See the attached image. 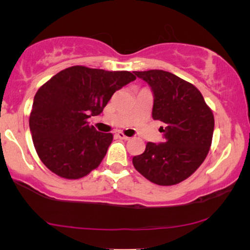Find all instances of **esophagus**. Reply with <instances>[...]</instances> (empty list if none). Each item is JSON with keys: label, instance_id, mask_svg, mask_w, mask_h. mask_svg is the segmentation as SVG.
Returning a JSON list of instances; mask_svg holds the SVG:
<instances>
[{"label": "esophagus", "instance_id": "1", "mask_svg": "<svg viewBox=\"0 0 250 250\" xmlns=\"http://www.w3.org/2000/svg\"><path fill=\"white\" fill-rule=\"evenodd\" d=\"M117 136H118L119 139H123V140H129L128 136H126L124 133H122V132H118L117 133Z\"/></svg>", "mask_w": 250, "mask_h": 250}]
</instances>
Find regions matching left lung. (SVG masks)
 Returning <instances> with one entry per match:
<instances>
[{
  "mask_svg": "<svg viewBox=\"0 0 250 250\" xmlns=\"http://www.w3.org/2000/svg\"><path fill=\"white\" fill-rule=\"evenodd\" d=\"M151 87L152 118L164 127V142H148L145 152L133 157V165L150 182L174 186L199 168L209 151L214 115L200 91L165 70L134 71Z\"/></svg>",
  "mask_w": 250,
  "mask_h": 250,
  "instance_id": "1",
  "label": "left lung"
}]
</instances>
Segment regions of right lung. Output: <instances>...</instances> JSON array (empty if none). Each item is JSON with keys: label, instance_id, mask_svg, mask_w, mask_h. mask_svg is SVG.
<instances>
[{"label": "right lung", "instance_id": "right-lung-1", "mask_svg": "<svg viewBox=\"0 0 250 250\" xmlns=\"http://www.w3.org/2000/svg\"><path fill=\"white\" fill-rule=\"evenodd\" d=\"M135 78L129 71L73 66L39 88L29 128L37 155L51 172L77 180L100 165L114 136L98 132L87 119L100 115L112 94Z\"/></svg>", "mask_w": 250, "mask_h": 250}]
</instances>
